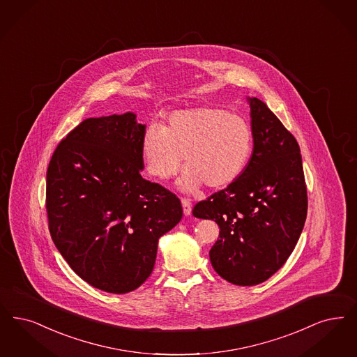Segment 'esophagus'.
Here are the masks:
<instances>
[{
	"mask_svg": "<svg viewBox=\"0 0 357 357\" xmlns=\"http://www.w3.org/2000/svg\"><path fill=\"white\" fill-rule=\"evenodd\" d=\"M181 202H182V207H183V214H191V208H192V204H191L190 199H187V198H182Z\"/></svg>",
	"mask_w": 357,
	"mask_h": 357,
	"instance_id": "1",
	"label": "esophagus"
}]
</instances>
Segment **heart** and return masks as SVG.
I'll list each match as a JSON object with an SVG mask.
<instances>
[{
    "label": "heart",
    "mask_w": 357,
    "mask_h": 357,
    "mask_svg": "<svg viewBox=\"0 0 357 357\" xmlns=\"http://www.w3.org/2000/svg\"><path fill=\"white\" fill-rule=\"evenodd\" d=\"M251 150L252 130L242 115L208 105L175 110L165 126L150 123L141 141L146 172L158 181L175 176L183 159L185 172L179 185L185 191L234 183Z\"/></svg>",
    "instance_id": "heart-1"
}]
</instances>
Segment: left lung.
I'll list each match as a JSON object with an SVG mask.
<instances>
[{
    "label": "left lung",
    "mask_w": 357,
    "mask_h": 357,
    "mask_svg": "<svg viewBox=\"0 0 357 357\" xmlns=\"http://www.w3.org/2000/svg\"><path fill=\"white\" fill-rule=\"evenodd\" d=\"M254 151L242 175L200 200L192 214L213 219L219 239L210 250L218 275L257 285L292 254L307 218V185L300 147L264 102L250 98Z\"/></svg>",
    "instance_id": "1"
}]
</instances>
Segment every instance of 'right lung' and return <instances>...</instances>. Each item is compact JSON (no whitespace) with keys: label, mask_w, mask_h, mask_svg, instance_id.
I'll list each match as a JSON object with an SVG mask.
<instances>
[{"label":"right lung","mask_w":357,"mask_h":357,"mask_svg":"<svg viewBox=\"0 0 357 357\" xmlns=\"http://www.w3.org/2000/svg\"><path fill=\"white\" fill-rule=\"evenodd\" d=\"M144 130L132 113L87 118L58 143L46 172L53 242L81 279L110 294L142 284L158 239L183 214L174 192L141 175Z\"/></svg>","instance_id":"right-lung-1"}]
</instances>
